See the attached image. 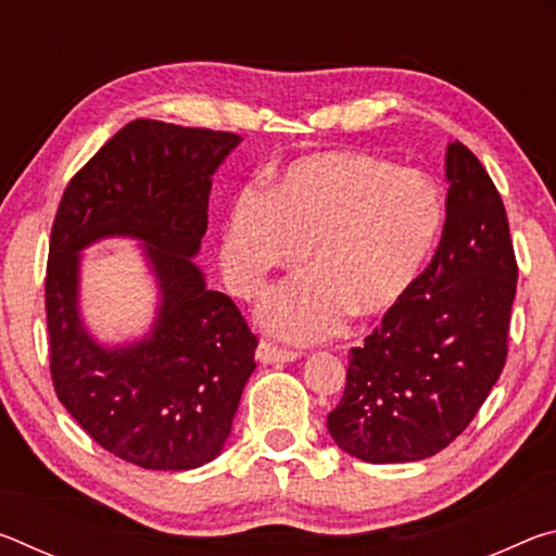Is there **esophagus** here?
<instances>
[{
	"label": "esophagus",
	"instance_id": "esophagus-1",
	"mask_svg": "<svg viewBox=\"0 0 556 556\" xmlns=\"http://www.w3.org/2000/svg\"><path fill=\"white\" fill-rule=\"evenodd\" d=\"M255 357H257V363H262V365H281V363H294L299 353L285 351V348H277V345H271L267 341H262L257 345Z\"/></svg>",
	"mask_w": 556,
	"mask_h": 556
}]
</instances>
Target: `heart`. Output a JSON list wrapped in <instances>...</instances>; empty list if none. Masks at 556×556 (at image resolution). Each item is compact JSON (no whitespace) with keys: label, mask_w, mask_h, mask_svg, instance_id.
Segmentation results:
<instances>
[{"label":"heart","mask_w":556,"mask_h":556,"mask_svg":"<svg viewBox=\"0 0 556 556\" xmlns=\"http://www.w3.org/2000/svg\"><path fill=\"white\" fill-rule=\"evenodd\" d=\"M446 225V201L427 174L368 154L326 152L291 164L271 193L248 188L220 230V267L235 294L255 299L275 269L312 275L262 301L269 333L312 343L345 318H380L412 294Z\"/></svg>","instance_id":"heart-1"}]
</instances>
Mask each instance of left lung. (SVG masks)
<instances>
[{"label": "left lung", "mask_w": 556, "mask_h": 556, "mask_svg": "<svg viewBox=\"0 0 556 556\" xmlns=\"http://www.w3.org/2000/svg\"><path fill=\"white\" fill-rule=\"evenodd\" d=\"M446 225L412 294L348 355L328 434L365 464L439 454L501 378L517 289L505 205L476 154L446 149Z\"/></svg>", "instance_id": "1"}]
</instances>
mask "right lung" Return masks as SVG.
<instances>
[{
	"instance_id": "1",
	"label": "right lung",
	"mask_w": 556,
	"mask_h": 556,
	"mask_svg": "<svg viewBox=\"0 0 556 556\" xmlns=\"http://www.w3.org/2000/svg\"><path fill=\"white\" fill-rule=\"evenodd\" d=\"M242 137L135 119L73 176L55 213L46 321L55 394L110 454L191 470L225 448L257 338L193 257L208 228L211 178ZM135 239L157 289L153 324L100 342L81 316V252Z\"/></svg>"
}]
</instances>
